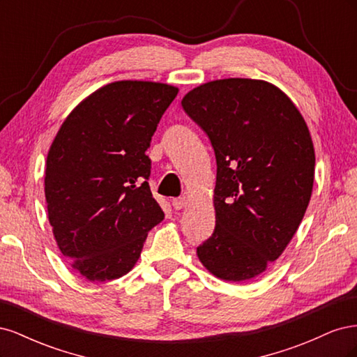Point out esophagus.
Listing matches in <instances>:
<instances>
[{"mask_svg": "<svg viewBox=\"0 0 357 357\" xmlns=\"http://www.w3.org/2000/svg\"><path fill=\"white\" fill-rule=\"evenodd\" d=\"M186 204H188V198L186 197H181V198H174L171 201V205L172 207H174L176 210H181V208H185L186 207Z\"/></svg>", "mask_w": 357, "mask_h": 357, "instance_id": "34e87169", "label": "esophagus"}]
</instances>
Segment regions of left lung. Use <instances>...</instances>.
<instances>
[{"mask_svg": "<svg viewBox=\"0 0 357 357\" xmlns=\"http://www.w3.org/2000/svg\"><path fill=\"white\" fill-rule=\"evenodd\" d=\"M214 150L215 228L197 248L226 282L262 274L304 218L314 181V147L304 117L274 84L223 79L181 101Z\"/></svg>", "mask_w": 357, "mask_h": 357, "instance_id": "obj_1", "label": "left lung"}]
</instances>
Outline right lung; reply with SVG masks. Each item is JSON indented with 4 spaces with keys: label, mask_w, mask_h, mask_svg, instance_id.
<instances>
[{
    "label": "right lung",
    "mask_w": 357,
    "mask_h": 357,
    "mask_svg": "<svg viewBox=\"0 0 357 357\" xmlns=\"http://www.w3.org/2000/svg\"><path fill=\"white\" fill-rule=\"evenodd\" d=\"M178 89L114 82L70 113L50 146L45 193L63 257L89 282L125 275L164 211L149 188L146 155Z\"/></svg>",
    "instance_id": "1"
}]
</instances>
